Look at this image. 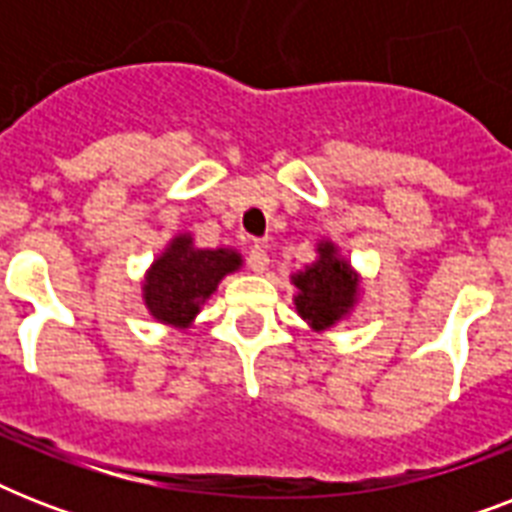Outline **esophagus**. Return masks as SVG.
Listing matches in <instances>:
<instances>
[{"mask_svg":"<svg viewBox=\"0 0 512 512\" xmlns=\"http://www.w3.org/2000/svg\"><path fill=\"white\" fill-rule=\"evenodd\" d=\"M247 263L255 273H263V271H268V263H271V260H268V252H265V247L255 244V247H249Z\"/></svg>","mask_w":512,"mask_h":512,"instance_id":"34e87169","label":"esophagus"}]
</instances>
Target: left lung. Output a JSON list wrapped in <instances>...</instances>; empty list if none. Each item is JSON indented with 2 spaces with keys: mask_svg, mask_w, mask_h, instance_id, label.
<instances>
[{
  "mask_svg": "<svg viewBox=\"0 0 512 512\" xmlns=\"http://www.w3.org/2000/svg\"><path fill=\"white\" fill-rule=\"evenodd\" d=\"M292 284L297 287V313L313 329H329L337 324L353 308L358 295V276L342 257H337L332 241H321L319 260L292 276Z\"/></svg>",
  "mask_w": 512,
  "mask_h": 512,
  "instance_id": "obj_1",
  "label": "left lung"
}]
</instances>
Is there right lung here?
Wrapping results in <instances>:
<instances>
[{
  "label": "right lung",
  "instance_id": "add662e5",
  "mask_svg": "<svg viewBox=\"0 0 512 512\" xmlns=\"http://www.w3.org/2000/svg\"><path fill=\"white\" fill-rule=\"evenodd\" d=\"M239 265L241 257L233 249H196L191 236H175L146 276L148 311L164 324L188 327L220 279Z\"/></svg>",
  "mask_w": 512,
  "mask_h": 512
}]
</instances>
